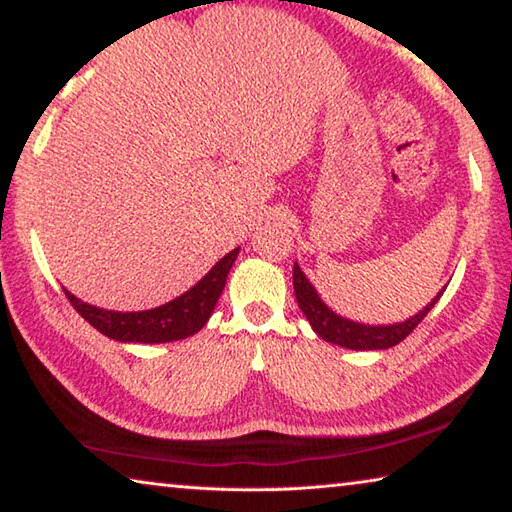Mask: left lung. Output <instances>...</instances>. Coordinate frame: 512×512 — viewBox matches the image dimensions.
I'll return each instance as SVG.
<instances>
[{"instance_id": "left-lung-1", "label": "left lung", "mask_w": 512, "mask_h": 512, "mask_svg": "<svg viewBox=\"0 0 512 512\" xmlns=\"http://www.w3.org/2000/svg\"><path fill=\"white\" fill-rule=\"evenodd\" d=\"M293 291H296V300L302 309V314L307 316L309 325L314 327V332L320 336V339L327 343L341 345V348H350V350L393 348V345L404 341L406 336L420 325V320L429 314L431 307L436 305L440 296H443V291H440L427 307L418 311L413 318L404 320V323L377 327V325L354 323V320L334 314V311L318 298L316 289L311 287V282L307 280L305 273L300 271L298 264H293Z\"/></svg>"}]
</instances>
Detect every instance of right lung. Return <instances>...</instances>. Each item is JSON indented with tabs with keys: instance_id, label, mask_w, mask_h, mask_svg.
Segmentation results:
<instances>
[{
	"instance_id": "add662e5",
	"label": "right lung",
	"mask_w": 512,
	"mask_h": 512,
	"mask_svg": "<svg viewBox=\"0 0 512 512\" xmlns=\"http://www.w3.org/2000/svg\"><path fill=\"white\" fill-rule=\"evenodd\" d=\"M237 255L239 248L219 259L212 271L207 273L201 282L194 284L187 293H183V296L167 302V305L146 311L99 309L72 296L67 289L63 291L67 300L72 302V307L79 311L94 329L106 334L108 339H115L121 343L180 341L196 334L198 329H203L207 320H210L216 300L221 296L225 280H228V273L232 264H235Z\"/></svg>"
}]
</instances>
